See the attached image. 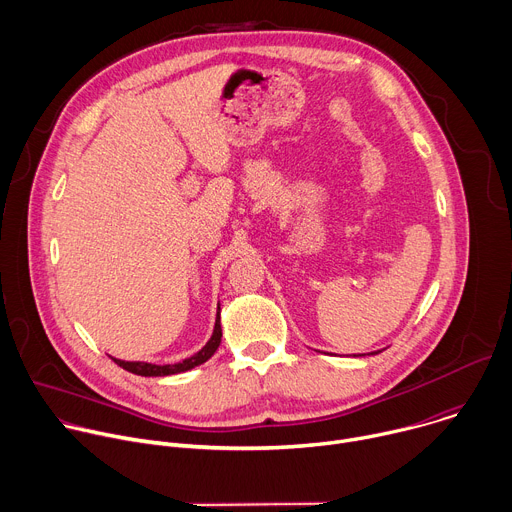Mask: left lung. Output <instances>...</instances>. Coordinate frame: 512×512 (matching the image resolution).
I'll list each match as a JSON object with an SVG mask.
<instances>
[{"label":"left lung","mask_w":512,"mask_h":512,"mask_svg":"<svg viewBox=\"0 0 512 512\" xmlns=\"http://www.w3.org/2000/svg\"><path fill=\"white\" fill-rule=\"evenodd\" d=\"M379 352H383V350H373V352H369V356L371 354H379ZM354 356H364V354H354Z\"/></svg>","instance_id":"8db88e82"}]
</instances>
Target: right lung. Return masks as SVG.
Here are the masks:
<instances>
[{"label":"right lung","mask_w":512,"mask_h":512,"mask_svg":"<svg viewBox=\"0 0 512 512\" xmlns=\"http://www.w3.org/2000/svg\"><path fill=\"white\" fill-rule=\"evenodd\" d=\"M221 338H223V328H221V304H218L216 308V320H214V330H212V336L210 340L192 356L180 360V362H174V364H154V362H141V360H121V358H115L111 356L121 369L133 373V375H139V377H168V375H178V373H186L194 367H200L202 362H206L214 352L216 348L221 346Z\"/></svg>","instance_id":"right-lung-1"}]
</instances>
